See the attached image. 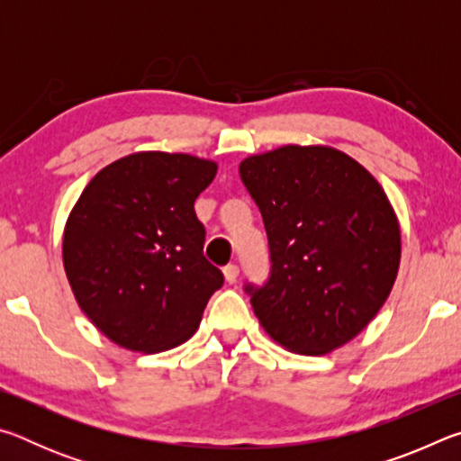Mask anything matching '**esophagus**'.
I'll use <instances>...</instances> for the list:
<instances>
[{
    "mask_svg": "<svg viewBox=\"0 0 461 461\" xmlns=\"http://www.w3.org/2000/svg\"><path fill=\"white\" fill-rule=\"evenodd\" d=\"M238 275H240V268L236 267V264H228V267L223 268V276H225V283L233 285L238 280Z\"/></svg>",
    "mask_w": 461,
    "mask_h": 461,
    "instance_id": "esophagus-1",
    "label": "esophagus"
}]
</instances>
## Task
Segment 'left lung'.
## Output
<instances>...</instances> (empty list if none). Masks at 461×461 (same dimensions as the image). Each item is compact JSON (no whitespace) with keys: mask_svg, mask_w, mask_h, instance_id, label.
Listing matches in <instances>:
<instances>
[{"mask_svg":"<svg viewBox=\"0 0 461 461\" xmlns=\"http://www.w3.org/2000/svg\"><path fill=\"white\" fill-rule=\"evenodd\" d=\"M270 246V278L246 286L272 339L303 356L352 341L399 275L401 225L384 189L331 146H280L240 162Z\"/></svg>","mask_w":461,"mask_h":461,"instance_id":"left-lung-1","label":"left lung"}]
</instances>
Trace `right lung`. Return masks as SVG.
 Here are the masks:
<instances>
[{"instance_id":"add662e5","label":"right lung","mask_w":461,"mask_h":461,"mask_svg":"<svg viewBox=\"0 0 461 461\" xmlns=\"http://www.w3.org/2000/svg\"><path fill=\"white\" fill-rule=\"evenodd\" d=\"M217 162L191 154L136 152L91 178L62 236V264L91 323L120 348L158 354L197 331L223 285L203 256L194 199Z\"/></svg>"}]
</instances>
